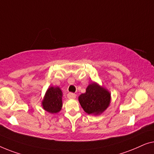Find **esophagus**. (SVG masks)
Returning <instances> with one entry per match:
<instances>
[{
    "instance_id": "obj_1",
    "label": "esophagus",
    "mask_w": 154,
    "mask_h": 154,
    "mask_svg": "<svg viewBox=\"0 0 154 154\" xmlns=\"http://www.w3.org/2000/svg\"><path fill=\"white\" fill-rule=\"evenodd\" d=\"M67 96H68V98L69 99H75L76 98V95L73 94V93H69V94L67 95Z\"/></svg>"
}]
</instances>
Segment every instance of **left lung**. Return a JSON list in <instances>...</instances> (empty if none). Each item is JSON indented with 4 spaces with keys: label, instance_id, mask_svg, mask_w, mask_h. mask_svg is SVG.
Returning <instances> with one entry per match:
<instances>
[{
    "label": "left lung",
    "instance_id": "1",
    "mask_svg": "<svg viewBox=\"0 0 154 154\" xmlns=\"http://www.w3.org/2000/svg\"><path fill=\"white\" fill-rule=\"evenodd\" d=\"M110 100V93L95 82L90 84L86 92L79 96V102L85 112L95 115L103 113L109 105Z\"/></svg>",
    "mask_w": 154,
    "mask_h": 154
}]
</instances>
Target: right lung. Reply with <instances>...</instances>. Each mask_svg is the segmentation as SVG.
<instances>
[{"label": "right lung", "instance_id": "add662e5", "mask_svg": "<svg viewBox=\"0 0 154 154\" xmlns=\"http://www.w3.org/2000/svg\"><path fill=\"white\" fill-rule=\"evenodd\" d=\"M62 96L63 93L59 87H49L42 102L43 109L51 114L60 112L63 105Z\"/></svg>", "mask_w": 154, "mask_h": 154}]
</instances>
